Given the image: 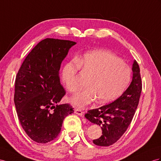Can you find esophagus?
<instances>
[{"label":"esophagus","instance_id":"obj_1","mask_svg":"<svg viewBox=\"0 0 161 161\" xmlns=\"http://www.w3.org/2000/svg\"><path fill=\"white\" fill-rule=\"evenodd\" d=\"M75 113L76 114H77L78 116H83V112H82L81 110H80V109H75Z\"/></svg>","mask_w":161,"mask_h":161}]
</instances>
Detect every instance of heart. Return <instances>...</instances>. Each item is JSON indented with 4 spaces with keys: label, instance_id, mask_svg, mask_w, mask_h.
Here are the masks:
<instances>
[{
    "label": "heart",
    "instance_id": "1",
    "mask_svg": "<svg viewBox=\"0 0 161 161\" xmlns=\"http://www.w3.org/2000/svg\"><path fill=\"white\" fill-rule=\"evenodd\" d=\"M80 68L91 77L87 82L88 87L70 99L73 105L80 108L96 100L98 104H105L117 99L130 79V70L126 63L112 52L97 49L64 64L61 80L70 92H75L79 88L77 75Z\"/></svg>",
    "mask_w": 161,
    "mask_h": 161
}]
</instances>
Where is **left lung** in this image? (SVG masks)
Instances as JSON below:
<instances>
[{
  "label": "left lung",
  "instance_id": "1",
  "mask_svg": "<svg viewBox=\"0 0 161 161\" xmlns=\"http://www.w3.org/2000/svg\"><path fill=\"white\" fill-rule=\"evenodd\" d=\"M133 77L128 88L116 101L98 109L89 110L85 118L90 122L100 126L102 135L93 143L99 146H109L116 143L125 133L133 120L137 109L142 84L139 67L133 61Z\"/></svg>",
  "mask_w": 161,
  "mask_h": 161
}]
</instances>
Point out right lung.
<instances>
[{
  "mask_svg": "<svg viewBox=\"0 0 161 161\" xmlns=\"http://www.w3.org/2000/svg\"><path fill=\"white\" fill-rule=\"evenodd\" d=\"M75 44L69 40H42L28 53L16 76L14 103L18 119L28 137L37 143L54 139L65 117L74 112L69 104H59L65 94L59 70Z\"/></svg>",
  "mask_w": 161,
  "mask_h": 161,
  "instance_id": "1",
  "label": "right lung"
}]
</instances>
